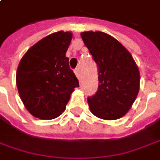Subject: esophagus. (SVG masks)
<instances>
[{"instance_id": "esophagus-1", "label": "esophagus", "mask_w": 160, "mask_h": 160, "mask_svg": "<svg viewBox=\"0 0 160 160\" xmlns=\"http://www.w3.org/2000/svg\"><path fill=\"white\" fill-rule=\"evenodd\" d=\"M74 73L75 75H76V77L80 80V71L79 68H77V69H75L74 70Z\"/></svg>"}]
</instances>
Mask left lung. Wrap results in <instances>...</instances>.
<instances>
[{
  "mask_svg": "<svg viewBox=\"0 0 160 160\" xmlns=\"http://www.w3.org/2000/svg\"><path fill=\"white\" fill-rule=\"evenodd\" d=\"M80 36L98 66V89L88 97L91 112L113 120L132 107L140 88V72L129 51L102 32H83Z\"/></svg>",
  "mask_w": 160,
  "mask_h": 160,
  "instance_id": "left-lung-1",
  "label": "left lung"
}]
</instances>
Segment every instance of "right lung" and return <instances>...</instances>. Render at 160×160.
I'll return each mask as SVG.
<instances>
[{
  "mask_svg": "<svg viewBox=\"0 0 160 160\" xmlns=\"http://www.w3.org/2000/svg\"><path fill=\"white\" fill-rule=\"evenodd\" d=\"M72 33L59 31L26 51L17 71V87L27 111L35 118L53 119L64 112L79 80L65 57Z\"/></svg>",
  "mask_w": 160,
  "mask_h": 160,
  "instance_id": "add662e5",
  "label": "right lung"
}]
</instances>
